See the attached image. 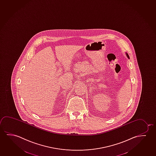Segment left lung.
<instances>
[{
    "label": "left lung",
    "instance_id": "obj_1",
    "mask_svg": "<svg viewBox=\"0 0 156 156\" xmlns=\"http://www.w3.org/2000/svg\"><path fill=\"white\" fill-rule=\"evenodd\" d=\"M126 56H127V57H128V59H129L130 58H129V55H128V54H127V53H126Z\"/></svg>",
    "mask_w": 156,
    "mask_h": 156
}]
</instances>
